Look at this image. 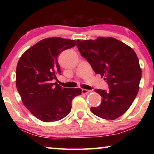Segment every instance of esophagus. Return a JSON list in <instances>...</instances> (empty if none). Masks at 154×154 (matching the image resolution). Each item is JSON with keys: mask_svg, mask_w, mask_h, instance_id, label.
I'll use <instances>...</instances> for the list:
<instances>
[{"mask_svg": "<svg viewBox=\"0 0 154 154\" xmlns=\"http://www.w3.org/2000/svg\"><path fill=\"white\" fill-rule=\"evenodd\" d=\"M91 92V90H86V89H82V93L83 94H88L89 93V92Z\"/></svg>", "mask_w": 154, "mask_h": 154, "instance_id": "esophagus-1", "label": "esophagus"}]
</instances>
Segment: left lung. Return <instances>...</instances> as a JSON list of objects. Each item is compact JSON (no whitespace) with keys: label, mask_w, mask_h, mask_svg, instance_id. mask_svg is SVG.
I'll return each instance as SVG.
<instances>
[{"label":"left lung","mask_w":154,"mask_h":154,"mask_svg":"<svg viewBox=\"0 0 154 154\" xmlns=\"http://www.w3.org/2000/svg\"><path fill=\"white\" fill-rule=\"evenodd\" d=\"M76 42L81 55L109 85L107 91L94 90L102 100L100 105L91 107L90 111L102 119H116L130 108L140 89L142 69L135 52L112 37Z\"/></svg>","instance_id":"obj_1"}]
</instances>
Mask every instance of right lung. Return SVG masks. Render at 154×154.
<instances>
[{
  "label": "right lung",
  "mask_w": 154,
  "mask_h": 154,
  "mask_svg": "<svg viewBox=\"0 0 154 154\" xmlns=\"http://www.w3.org/2000/svg\"><path fill=\"white\" fill-rule=\"evenodd\" d=\"M75 43L60 37L43 39L25 51L17 63V89L26 109L42 121H57L66 116L73 99L81 94L80 88L52 83L56 75H61L59 54Z\"/></svg>",
  "instance_id": "right-lung-1"
}]
</instances>
